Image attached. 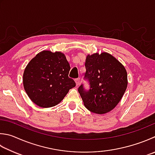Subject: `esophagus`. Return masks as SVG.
Here are the masks:
<instances>
[{
    "label": "esophagus",
    "mask_w": 155,
    "mask_h": 155,
    "mask_svg": "<svg viewBox=\"0 0 155 155\" xmlns=\"http://www.w3.org/2000/svg\"><path fill=\"white\" fill-rule=\"evenodd\" d=\"M75 83H76V86H78L79 85H80V78L75 79Z\"/></svg>",
    "instance_id": "34e87169"
}]
</instances>
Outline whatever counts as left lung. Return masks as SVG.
Wrapping results in <instances>:
<instances>
[{
	"instance_id": "8db88e82",
	"label": "left lung",
	"mask_w": 155,
	"mask_h": 155,
	"mask_svg": "<svg viewBox=\"0 0 155 155\" xmlns=\"http://www.w3.org/2000/svg\"><path fill=\"white\" fill-rule=\"evenodd\" d=\"M84 78L90 83L88 91L81 85L78 88L84 106L96 114L112 110L121 101L127 86L126 69L108 52L87 54Z\"/></svg>"
}]
</instances>
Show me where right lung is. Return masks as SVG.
Returning a JSON list of instances; mask_svg holds the SVG:
<instances>
[{
	"mask_svg": "<svg viewBox=\"0 0 155 155\" xmlns=\"http://www.w3.org/2000/svg\"><path fill=\"white\" fill-rule=\"evenodd\" d=\"M70 65L61 52L43 51L26 66L23 84L30 100L42 108L54 107L75 86L68 77Z\"/></svg>",
	"mask_w": 155,
	"mask_h": 155,
	"instance_id": "right-lung-1",
	"label": "right lung"
}]
</instances>
